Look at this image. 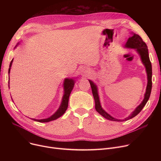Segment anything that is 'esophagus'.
<instances>
[{"label": "esophagus", "instance_id": "esophagus-1", "mask_svg": "<svg viewBox=\"0 0 161 161\" xmlns=\"http://www.w3.org/2000/svg\"><path fill=\"white\" fill-rule=\"evenodd\" d=\"M89 74V72L88 70H85V71L83 72V75H88Z\"/></svg>", "mask_w": 161, "mask_h": 161}]
</instances>
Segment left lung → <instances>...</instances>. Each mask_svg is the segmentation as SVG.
Returning a JSON list of instances; mask_svg holds the SVG:
<instances>
[{
  "instance_id": "8db88e82",
  "label": "left lung",
  "mask_w": 161,
  "mask_h": 161,
  "mask_svg": "<svg viewBox=\"0 0 161 161\" xmlns=\"http://www.w3.org/2000/svg\"><path fill=\"white\" fill-rule=\"evenodd\" d=\"M132 36H130L126 43L125 44V47L128 48H133L136 49L138 53L140 55L141 60L143 65L145 66L147 75V87L146 93L144 95V98H143L142 103L136 107V108L134 109V110L131 113V114L126 117L124 119H117L115 118L112 117L110 115L108 114L105 110L103 109L102 106L100 105L98 93V89L95 84L92 82L91 80H89L90 85L92 89V95H93L95 102V109L97 112L100 114L101 115L103 116L106 119L114 121H127L129 119H132L134 117L137 115L143 109V108L145 106L147 102L148 101L150 95H151V91L152 88V66L151 63L149 60V53H148V48L144 42L143 41L142 38L137 35V34H135L134 32H131Z\"/></svg>"
}]
</instances>
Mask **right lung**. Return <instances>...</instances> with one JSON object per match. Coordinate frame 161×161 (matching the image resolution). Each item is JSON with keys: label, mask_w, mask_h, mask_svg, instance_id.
I'll use <instances>...</instances> for the list:
<instances>
[{"label": "right lung", "mask_w": 161, "mask_h": 161, "mask_svg": "<svg viewBox=\"0 0 161 161\" xmlns=\"http://www.w3.org/2000/svg\"><path fill=\"white\" fill-rule=\"evenodd\" d=\"M18 44H19V43L16 45V46H18ZM13 59L10 62V66H9V70H8V73H9V74H10V72L12 64V62H13ZM74 83H75V81H74V79H72V78H66V79H64V84H63V86H64V95H63V98H62V102H61V104L60 106H59L58 109L55 112V113L54 114H53L52 116H50L49 117L47 118V119H31L35 121L40 122V123H47V122H49V121L55 120V119H58V117H60L61 116H62L65 113L66 110L67 109L68 105H69V97H70V95L71 92H72V91L74 88Z\"/></svg>", "instance_id": "obj_1"}]
</instances>
